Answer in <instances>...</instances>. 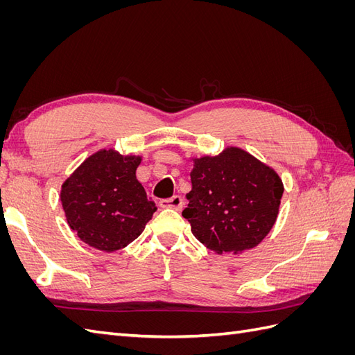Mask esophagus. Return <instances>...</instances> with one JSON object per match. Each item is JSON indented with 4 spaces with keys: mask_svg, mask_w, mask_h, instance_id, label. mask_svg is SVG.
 I'll use <instances>...</instances> for the list:
<instances>
[{
    "mask_svg": "<svg viewBox=\"0 0 355 355\" xmlns=\"http://www.w3.org/2000/svg\"><path fill=\"white\" fill-rule=\"evenodd\" d=\"M159 206L163 209H175V210H180L182 206H184V200L179 196H173L171 198H166L159 201Z\"/></svg>",
    "mask_w": 355,
    "mask_h": 355,
    "instance_id": "obj_1",
    "label": "esophagus"
}]
</instances>
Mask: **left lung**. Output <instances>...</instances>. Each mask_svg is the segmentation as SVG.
Here are the masks:
<instances>
[{"mask_svg": "<svg viewBox=\"0 0 355 355\" xmlns=\"http://www.w3.org/2000/svg\"><path fill=\"white\" fill-rule=\"evenodd\" d=\"M192 161V189L182 216L194 237L218 254L253 249L277 220L284 191L280 176L235 146Z\"/></svg>", "mask_w": 355, "mask_h": 355, "instance_id": "8db88e82", "label": "left lung"}]
</instances>
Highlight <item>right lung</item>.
I'll return each mask as SVG.
<instances>
[{
    "label": "right lung",
    "instance_id": "right-lung-1",
    "mask_svg": "<svg viewBox=\"0 0 355 355\" xmlns=\"http://www.w3.org/2000/svg\"><path fill=\"white\" fill-rule=\"evenodd\" d=\"M141 161L139 155L101 149L63 182L62 207L81 241L115 252L142 234L157 207L136 179Z\"/></svg>",
    "mask_w": 355,
    "mask_h": 355
}]
</instances>
